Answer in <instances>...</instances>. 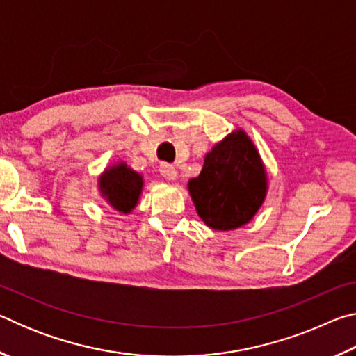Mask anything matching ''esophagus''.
<instances>
[{
  "label": "esophagus",
  "mask_w": 356,
  "mask_h": 356,
  "mask_svg": "<svg viewBox=\"0 0 356 356\" xmlns=\"http://www.w3.org/2000/svg\"><path fill=\"white\" fill-rule=\"evenodd\" d=\"M160 172H161V176H163L168 180H176L177 176H179L176 166H172L170 163H161L160 165Z\"/></svg>",
  "instance_id": "obj_1"
}]
</instances>
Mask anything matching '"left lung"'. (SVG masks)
Masks as SVG:
<instances>
[{
    "label": "left lung",
    "instance_id": "8db88e82",
    "mask_svg": "<svg viewBox=\"0 0 356 356\" xmlns=\"http://www.w3.org/2000/svg\"><path fill=\"white\" fill-rule=\"evenodd\" d=\"M186 186L206 226L232 231L254 218L267 196L268 176L254 143L236 129L206 154L200 176Z\"/></svg>",
    "mask_w": 356,
    "mask_h": 356
}]
</instances>
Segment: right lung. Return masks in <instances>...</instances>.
Listing matches in <instances>:
<instances>
[{
	"mask_svg": "<svg viewBox=\"0 0 356 356\" xmlns=\"http://www.w3.org/2000/svg\"><path fill=\"white\" fill-rule=\"evenodd\" d=\"M100 196L113 210L129 215L138 206L143 195L144 179L125 161L106 166L97 179Z\"/></svg>",
	"mask_w": 356,
	"mask_h": 356,
	"instance_id": "right-lung-1",
	"label": "right lung"
}]
</instances>
